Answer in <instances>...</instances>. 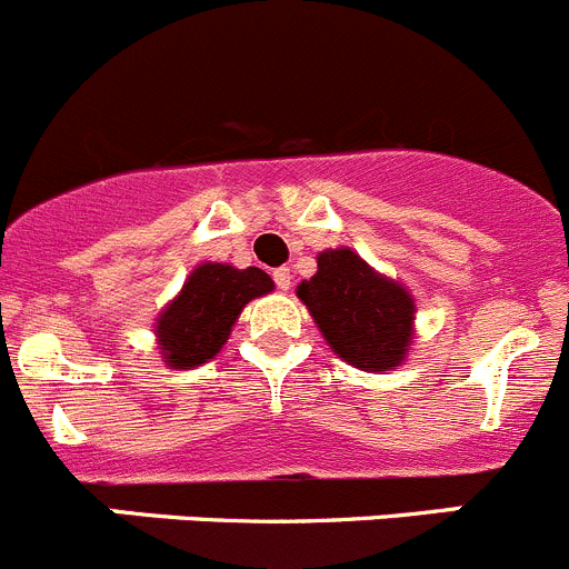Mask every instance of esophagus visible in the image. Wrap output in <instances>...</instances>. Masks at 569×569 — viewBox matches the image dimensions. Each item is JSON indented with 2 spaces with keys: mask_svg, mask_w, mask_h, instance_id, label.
Masks as SVG:
<instances>
[{
  "mask_svg": "<svg viewBox=\"0 0 569 569\" xmlns=\"http://www.w3.org/2000/svg\"><path fill=\"white\" fill-rule=\"evenodd\" d=\"M272 278H274V286H278L280 291H289L291 289V272L286 267L283 269H274Z\"/></svg>",
  "mask_w": 569,
  "mask_h": 569,
  "instance_id": "1",
  "label": "esophagus"
}]
</instances>
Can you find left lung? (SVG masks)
I'll use <instances>...</instances> for the list:
<instances>
[{
	"label": "left lung",
	"instance_id": "obj_1",
	"mask_svg": "<svg viewBox=\"0 0 569 569\" xmlns=\"http://www.w3.org/2000/svg\"><path fill=\"white\" fill-rule=\"evenodd\" d=\"M339 359L362 370H390L407 353L412 337V297L379 278L350 249H328L317 258V274L297 286Z\"/></svg>",
	"mask_w": 569,
	"mask_h": 569
}]
</instances>
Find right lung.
I'll list each match as a JSON object with an SVG mask.
<instances>
[{"mask_svg": "<svg viewBox=\"0 0 569 569\" xmlns=\"http://www.w3.org/2000/svg\"><path fill=\"white\" fill-rule=\"evenodd\" d=\"M272 278L258 267L201 263L182 286V295L159 317L157 337L164 359L179 370L204 365L227 342L243 306L272 291Z\"/></svg>", "mask_w": 569, "mask_h": 569, "instance_id": "add662e5", "label": "right lung"}]
</instances>
